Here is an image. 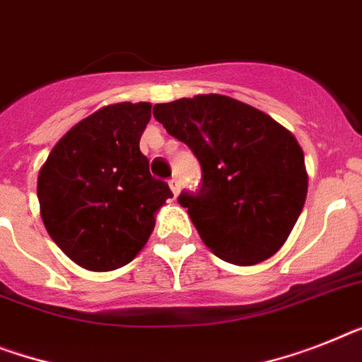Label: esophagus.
<instances>
[{
    "mask_svg": "<svg viewBox=\"0 0 362 362\" xmlns=\"http://www.w3.org/2000/svg\"><path fill=\"white\" fill-rule=\"evenodd\" d=\"M168 185H170V188H172V192H174V196H177L179 194V190H181V185H179V179L177 177H172L168 181Z\"/></svg>",
    "mask_w": 362,
    "mask_h": 362,
    "instance_id": "1",
    "label": "esophagus"
}]
</instances>
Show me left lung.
Instances as JSON below:
<instances>
[{
	"label": "left lung",
	"instance_id": "1",
	"mask_svg": "<svg viewBox=\"0 0 362 362\" xmlns=\"http://www.w3.org/2000/svg\"><path fill=\"white\" fill-rule=\"evenodd\" d=\"M155 120L192 149L202 188L177 202L205 246L250 267L270 259L291 235L307 198L303 149L262 110L220 94L153 107Z\"/></svg>",
	"mask_w": 362,
	"mask_h": 362
}]
</instances>
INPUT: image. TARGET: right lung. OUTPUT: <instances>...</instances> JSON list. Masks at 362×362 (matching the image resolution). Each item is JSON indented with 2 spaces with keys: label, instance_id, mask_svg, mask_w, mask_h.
Here are the masks:
<instances>
[{
  "label": "right lung",
  "instance_id": "obj_1",
  "mask_svg": "<svg viewBox=\"0 0 362 362\" xmlns=\"http://www.w3.org/2000/svg\"><path fill=\"white\" fill-rule=\"evenodd\" d=\"M151 103H115L76 124L38 172L42 222L71 261L92 272L125 267L172 198L139 148Z\"/></svg>",
  "mask_w": 362,
  "mask_h": 362
}]
</instances>
